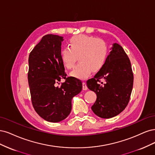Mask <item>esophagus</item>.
Segmentation results:
<instances>
[{"instance_id":"esophagus-1","label":"esophagus","mask_w":155,"mask_h":155,"mask_svg":"<svg viewBox=\"0 0 155 155\" xmlns=\"http://www.w3.org/2000/svg\"><path fill=\"white\" fill-rule=\"evenodd\" d=\"M82 89H84V90H87V85H86V82H83V83H82Z\"/></svg>"}]
</instances>
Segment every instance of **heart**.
I'll return each instance as SVG.
<instances>
[{"instance_id":"1","label":"heart","mask_w":155,"mask_h":155,"mask_svg":"<svg viewBox=\"0 0 155 155\" xmlns=\"http://www.w3.org/2000/svg\"><path fill=\"white\" fill-rule=\"evenodd\" d=\"M70 48L61 52L64 66L71 69L79 57L80 62L71 74L78 78L87 77L92 71L97 73L104 67L108 58L109 48L106 41L94 36L78 35L69 39Z\"/></svg>"}]
</instances>
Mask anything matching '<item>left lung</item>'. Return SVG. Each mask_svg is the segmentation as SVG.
<instances>
[{
  "instance_id": "left-lung-1",
  "label": "left lung",
  "mask_w": 155,
  "mask_h": 155,
  "mask_svg": "<svg viewBox=\"0 0 155 155\" xmlns=\"http://www.w3.org/2000/svg\"><path fill=\"white\" fill-rule=\"evenodd\" d=\"M111 49L104 67L86 82L88 88L97 97L92 110L103 118L114 117L124 111L130 99L133 85V73L127 54L117 43Z\"/></svg>"
}]
</instances>
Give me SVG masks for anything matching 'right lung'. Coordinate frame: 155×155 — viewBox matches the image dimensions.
Returning a JSON list of instances; mask_svg holds the SVG:
<instances>
[{"mask_svg":"<svg viewBox=\"0 0 155 155\" xmlns=\"http://www.w3.org/2000/svg\"><path fill=\"white\" fill-rule=\"evenodd\" d=\"M63 37L44 35L29 55L28 84L35 110L45 120L58 122L71 111L72 98L82 89L81 80L66 77L61 58ZM65 82L57 86L61 79Z\"/></svg>","mask_w":155,"mask_h":155,"instance_id":"1","label":"right lung"}]
</instances>
